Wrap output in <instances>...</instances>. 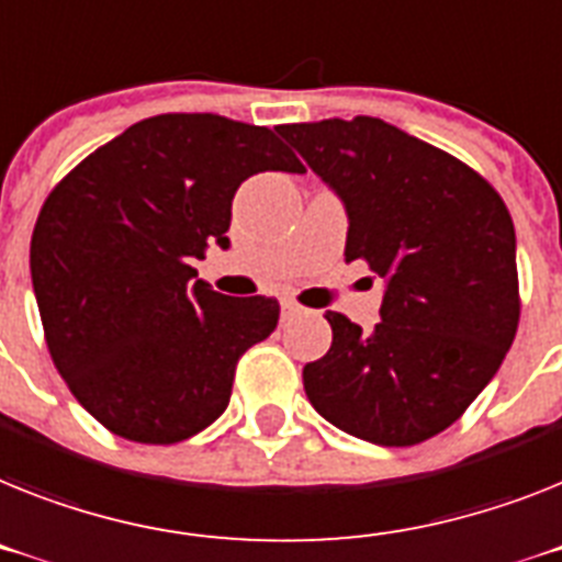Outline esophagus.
Instances as JSON below:
<instances>
[{
  "instance_id": "esophagus-1",
  "label": "esophagus",
  "mask_w": 562,
  "mask_h": 562,
  "mask_svg": "<svg viewBox=\"0 0 562 562\" xmlns=\"http://www.w3.org/2000/svg\"><path fill=\"white\" fill-rule=\"evenodd\" d=\"M280 311H282V319H291V317H296V314H303V308H300L296 303H291V300H282Z\"/></svg>"
}]
</instances>
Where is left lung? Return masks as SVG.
Here are the masks:
<instances>
[{
    "instance_id": "1",
    "label": "left lung",
    "mask_w": 562,
    "mask_h": 562,
    "mask_svg": "<svg viewBox=\"0 0 562 562\" xmlns=\"http://www.w3.org/2000/svg\"><path fill=\"white\" fill-rule=\"evenodd\" d=\"M277 131L346 205V262L362 259L385 285L374 331L325 311L331 348L303 369L311 405L376 446L446 431L520 323L506 202L465 162L374 116Z\"/></svg>"
}]
</instances>
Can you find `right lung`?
<instances>
[{
	"mask_svg": "<svg viewBox=\"0 0 562 562\" xmlns=\"http://www.w3.org/2000/svg\"><path fill=\"white\" fill-rule=\"evenodd\" d=\"M303 162L259 125L162 113L97 148L50 191L31 280L56 371L108 431L171 446L228 408L237 362L277 328L271 296H225L193 259L228 248L231 202Z\"/></svg>",
	"mask_w": 562,
	"mask_h": 562,
	"instance_id": "add662e5",
	"label": "right lung"
}]
</instances>
